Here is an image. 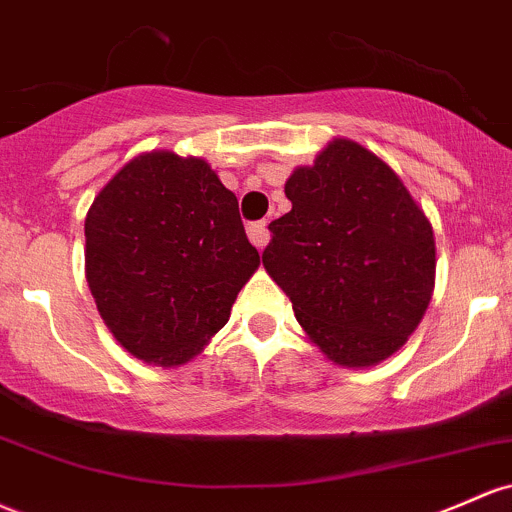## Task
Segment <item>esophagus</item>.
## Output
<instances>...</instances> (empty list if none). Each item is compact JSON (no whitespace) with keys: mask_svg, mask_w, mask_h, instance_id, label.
<instances>
[{"mask_svg":"<svg viewBox=\"0 0 512 512\" xmlns=\"http://www.w3.org/2000/svg\"><path fill=\"white\" fill-rule=\"evenodd\" d=\"M247 238H250V243L255 245L257 250H262V247H265V245H267V240H269L267 223H265V221L250 223V226H247Z\"/></svg>","mask_w":512,"mask_h":512,"instance_id":"esophagus-1","label":"esophagus"}]
</instances>
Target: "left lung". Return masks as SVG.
<instances>
[{
  "instance_id": "left-lung-1",
  "label": "left lung",
  "mask_w": 512,
  "mask_h": 512,
  "mask_svg": "<svg viewBox=\"0 0 512 512\" xmlns=\"http://www.w3.org/2000/svg\"><path fill=\"white\" fill-rule=\"evenodd\" d=\"M262 265L328 359L372 367L418 328L435 284V238L396 172L338 138L286 179Z\"/></svg>"
}]
</instances>
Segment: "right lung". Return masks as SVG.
<instances>
[{"label":"right lung","instance_id":"1","mask_svg":"<svg viewBox=\"0 0 512 512\" xmlns=\"http://www.w3.org/2000/svg\"><path fill=\"white\" fill-rule=\"evenodd\" d=\"M87 282L131 355L174 367L228 323L260 267L238 199L209 162L148 153L101 189L84 221Z\"/></svg>","mask_w":512,"mask_h":512}]
</instances>
